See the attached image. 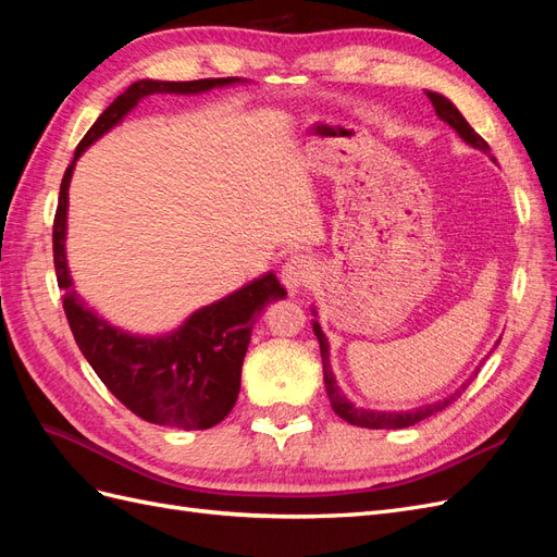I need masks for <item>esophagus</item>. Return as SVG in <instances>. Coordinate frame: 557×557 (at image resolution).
Returning a JSON list of instances; mask_svg holds the SVG:
<instances>
[{
    "label": "esophagus",
    "mask_w": 557,
    "mask_h": 557,
    "mask_svg": "<svg viewBox=\"0 0 557 557\" xmlns=\"http://www.w3.org/2000/svg\"><path fill=\"white\" fill-rule=\"evenodd\" d=\"M315 262L309 256H305V252H297V256H290L288 262L283 264L281 281L290 293H297L299 288L311 285L315 281Z\"/></svg>",
    "instance_id": "34e87169"
}]
</instances>
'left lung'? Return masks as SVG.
Segmentation results:
<instances>
[{
	"mask_svg": "<svg viewBox=\"0 0 557 557\" xmlns=\"http://www.w3.org/2000/svg\"><path fill=\"white\" fill-rule=\"evenodd\" d=\"M428 99L432 102L436 115L442 117V121H446L455 132L460 134V137L469 144L474 146L479 150H483V153H491V146H487V141L483 137H479V134L474 132V127H471L465 115L455 109L446 97L436 95V92H425ZM313 332L318 336V344H320V358H323V379H325V391H327V397H330V404L334 413L344 418L346 423L350 425H358V428H369V430H401V428H411L416 423H420V420H425L434 413L444 411L448 404H453L455 399H458L462 395L465 387L471 383V376L460 391H455L450 397L442 399V401H434V404H428V407H420V409H413V411H369V409H358L356 404L348 401L346 395L339 391V385H336L334 381V374H332V367H330V350H327V339L323 330H320V325L313 320Z\"/></svg>",
	"mask_w": 557,
	"mask_h": 557,
	"instance_id": "1",
	"label": "left lung"
}]
</instances>
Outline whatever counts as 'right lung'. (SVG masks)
I'll return each mask as SVG.
<instances>
[{"instance_id": "1", "label": "right lung", "mask_w": 557, "mask_h": 557, "mask_svg": "<svg viewBox=\"0 0 557 557\" xmlns=\"http://www.w3.org/2000/svg\"><path fill=\"white\" fill-rule=\"evenodd\" d=\"M237 78H199V81H137L117 95L111 107L97 117L86 137L76 146L72 164L60 183V197L53 221V262L62 290L64 313L74 339L95 374L117 401L148 423L207 430L221 423L232 411L242 387V364L250 342L256 318L285 293L276 274H264L242 290L199 309L185 320L183 327L160 339H141L113 330L97 318L72 288L70 269L64 260L66 190L78 156L95 139L102 137L123 115L137 107L141 97L156 92H205L215 86H230Z\"/></svg>"}]
</instances>
